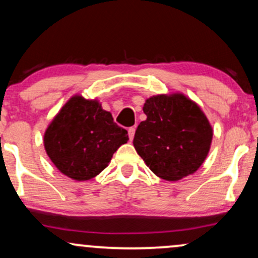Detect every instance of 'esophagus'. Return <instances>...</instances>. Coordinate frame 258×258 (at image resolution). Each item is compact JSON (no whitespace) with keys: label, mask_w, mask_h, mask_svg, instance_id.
<instances>
[{"label":"esophagus","mask_w":258,"mask_h":258,"mask_svg":"<svg viewBox=\"0 0 258 258\" xmlns=\"http://www.w3.org/2000/svg\"><path fill=\"white\" fill-rule=\"evenodd\" d=\"M135 132H136V127H130V128H128V137H130V141H132L133 137H135Z\"/></svg>","instance_id":"esophagus-1"}]
</instances>
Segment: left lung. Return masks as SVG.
I'll return each mask as SVG.
<instances>
[{
	"instance_id": "8db88e82",
	"label": "left lung",
	"mask_w": 258,
	"mask_h": 258,
	"mask_svg": "<svg viewBox=\"0 0 258 258\" xmlns=\"http://www.w3.org/2000/svg\"><path fill=\"white\" fill-rule=\"evenodd\" d=\"M133 146L156 176L178 180L193 174L205 161L212 127L200 106L182 93L158 94L143 106Z\"/></svg>"
}]
</instances>
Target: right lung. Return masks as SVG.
Returning <instances> with one entry per match:
<instances>
[{
  "label": "right lung",
  "mask_w": 258,
  "mask_h": 258,
  "mask_svg": "<svg viewBox=\"0 0 258 258\" xmlns=\"http://www.w3.org/2000/svg\"><path fill=\"white\" fill-rule=\"evenodd\" d=\"M127 131L96 99L74 96L47 127L43 144L54 166L69 178L88 180L108 166L127 143Z\"/></svg>",
  "instance_id": "1"
}]
</instances>
